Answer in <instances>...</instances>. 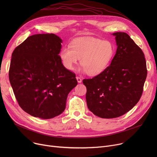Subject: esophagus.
Instances as JSON below:
<instances>
[{
	"label": "esophagus",
	"instance_id": "esophagus-1",
	"mask_svg": "<svg viewBox=\"0 0 157 157\" xmlns=\"http://www.w3.org/2000/svg\"><path fill=\"white\" fill-rule=\"evenodd\" d=\"M76 79H77V81H78V83H81V81H82V79L79 78V77H76Z\"/></svg>",
	"mask_w": 157,
	"mask_h": 157
}]
</instances>
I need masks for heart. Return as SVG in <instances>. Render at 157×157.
Returning <instances> with one entry per match:
<instances>
[{
    "label": "heart",
    "instance_id": "1",
    "mask_svg": "<svg viewBox=\"0 0 157 157\" xmlns=\"http://www.w3.org/2000/svg\"><path fill=\"white\" fill-rule=\"evenodd\" d=\"M114 54V47L108 40L95 37H83L74 40L71 46H63L59 53L64 67L74 69L80 59L81 72L95 76L102 72L109 65Z\"/></svg>",
    "mask_w": 157,
    "mask_h": 157
}]
</instances>
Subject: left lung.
<instances>
[{"instance_id": "obj_1", "label": "left lung", "mask_w": 157, "mask_h": 157, "mask_svg": "<svg viewBox=\"0 0 157 157\" xmlns=\"http://www.w3.org/2000/svg\"><path fill=\"white\" fill-rule=\"evenodd\" d=\"M117 49L102 72L83 80L89 110L102 118H114L132 109L141 98L147 76L144 55L125 32H115Z\"/></svg>"}]
</instances>
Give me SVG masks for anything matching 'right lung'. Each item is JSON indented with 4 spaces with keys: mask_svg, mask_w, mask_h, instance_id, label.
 I'll return each mask as SVG.
<instances>
[{
    "mask_svg": "<svg viewBox=\"0 0 157 157\" xmlns=\"http://www.w3.org/2000/svg\"><path fill=\"white\" fill-rule=\"evenodd\" d=\"M62 43L54 34H35L12 53L10 83L18 104L32 117L50 119L62 114L68 94L78 85L75 74L60 59Z\"/></svg>",
    "mask_w": 157,
    "mask_h": 157,
    "instance_id": "add662e5",
    "label": "right lung"
}]
</instances>
